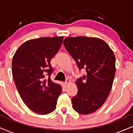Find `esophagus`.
<instances>
[{
    "label": "esophagus",
    "instance_id": "34e87169",
    "mask_svg": "<svg viewBox=\"0 0 133 133\" xmlns=\"http://www.w3.org/2000/svg\"><path fill=\"white\" fill-rule=\"evenodd\" d=\"M69 82H70V81L69 80V79H66V81H65V82H64V84H65V85H68L69 84Z\"/></svg>",
    "mask_w": 133,
    "mask_h": 133
}]
</instances>
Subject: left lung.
<instances>
[{"mask_svg": "<svg viewBox=\"0 0 133 133\" xmlns=\"http://www.w3.org/2000/svg\"><path fill=\"white\" fill-rule=\"evenodd\" d=\"M63 44L79 71L86 72L76 80L78 91L72 98V108L79 114L92 113L103 106L111 90L116 72L114 52L96 37H67Z\"/></svg>", "mask_w": 133, "mask_h": 133, "instance_id": "8db88e82", "label": "left lung"}]
</instances>
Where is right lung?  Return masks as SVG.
Masks as SVG:
<instances>
[{
    "mask_svg": "<svg viewBox=\"0 0 133 133\" xmlns=\"http://www.w3.org/2000/svg\"><path fill=\"white\" fill-rule=\"evenodd\" d=\"M63 39L40 37L27 41L13 57L15 84L24 103L36 113L49 114L56 108L62 87L51 81L53 68L50 62L61 48Z\"/></svg>",
    "mask_w": 133,
    "mask_h": 133,
    "instance_id": "right-lung-1",
    "label": "right lung"
}]
</instances>
